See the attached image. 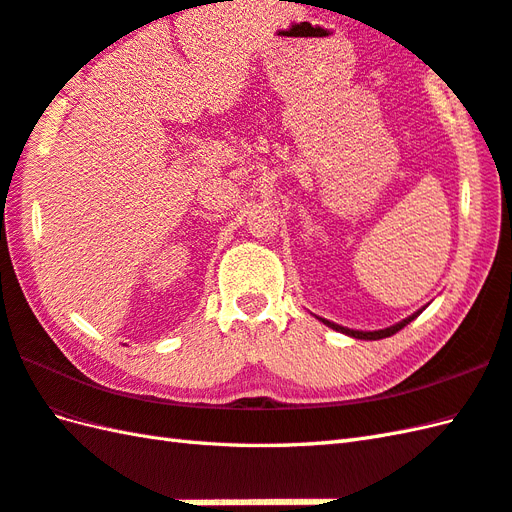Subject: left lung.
<instances>
[{
    "label": "left lung",
    "instance_id": "8db88e82",
    "mask_svg": "<svg viewBox=\"0 0 512 512\" xmlns=\"http://www.w3.org/2000/svg\"><path fill=\"white\" fill-rule=\"evenodd\" d=\"M425 311V306L423 309H418L416 313H412L410 317H405V320H401L399 324H394V326H388V328H381V331H352V328H346V326H339V324H335V322H328V320H324V317H317V320L320 322H324L328 328H333V331H337V333H344V335H348V337H355V339H383V337H390V335H394V333H399L403 326H407L410 324L412 320H416V317Z\"/></svg>",
    "mask_w": 512,
    "mask_h": 512
}]
</instances>
